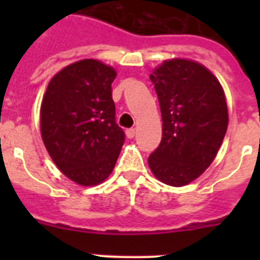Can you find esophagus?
Returning <instances> with one entry per match:
<instances>
[{"mask_svg":"<svg viewBox=\"0 0 260 260\" xmlns=\"http://www.w3.org/2000/svg\"><path fill=\"white\" fill-rule=\"evenodd\" d=\"M135 134H136V132H135L134 128H129V129L125 131V135H126V138H128V139L135 138Z\"/></svg>","mask_w":260,"mask_h":260,"instance_id":"34e87169","label":"esophagus"}]
</instances>
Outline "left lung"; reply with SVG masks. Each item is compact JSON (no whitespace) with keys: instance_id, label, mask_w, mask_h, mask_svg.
<instances>
[{"instance_id":"8db88e82","label":"left lung","mask_w":260,"mask_h":260,"mask_svg":"<svg viewBox=\"0 0 260 260\" xmlns=\"http://www.w3.org/2000/svg\"><path fill=\"white\" fill-rule=\"evenodd\" d=\"M162 113V140L148 158L159 181L185 186L198 178L217 155L228 126L225 95L206 67L170 59L150 75Z\"/></svg>"}]
</instances>
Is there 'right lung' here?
Listing matches in <instances>:
<instances>
[{
  "label": "right lung",
  "mask_w": 260,
  "mask_h": 260,
  "mask_svg": "<svg viewBox=\"0 0 260 260\" xmlns=\"http://www.w3.org/2000/svg\"><path fill=\"white\" fill-rule=\"evenodd\" d=\"M114 78L113 67L83 59L54 75L43 97V143L59 170L78 185L105 181L125 140L116 124Z\"/></svg>",
  "instance_id": "add662e5"
}]
</instances>
